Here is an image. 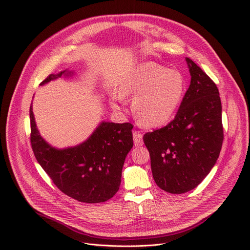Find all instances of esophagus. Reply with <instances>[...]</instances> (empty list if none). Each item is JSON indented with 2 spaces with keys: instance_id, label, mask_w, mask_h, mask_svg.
<instances>
[{
  "instance_id": "34e87169",
  "label": "esophagus",
  "mask_w": 250,
  "mask_h": 250,
  "mask_svg": "<svg viewBox=\"0 0 250 250\" xmlns=\"http://www.w3.org/2000/svg\"><path fill=\"white\" fill-rule=\"evenodd\" d=\"M133 142L134 146H141L144 145V138H142V133L139 131H133Z\"/></svg>"
}]
</instances>
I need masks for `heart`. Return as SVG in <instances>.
Returning a JSON list of instances; mask_svg holds the SVG:
<instances>
[{
	"mask_svg": "<svg viewBox=\"0 0 250 250\" xmlns=\"http://www.w3.org/2000/svg\"><path fill=\"white\" fill-rule=\"evenodd\" d=\"M185 93V79L179 71L147 62L134 66L123 76L118 87L120 99H132L131 110L137 123L146 127L162 126L175 116ZM112 108L121 111L117 97Z\"/></svg>",
	"mask_w": 250,
	"mask_h": 250,
	"instance_id": "1",
	"label": "heart"
}]
</instances>
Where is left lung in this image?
Returning a JSON list of instances; mask_svg holds the SVG:
<instances>
[{"label":"left lung","mask_w":250,"mask_h":250,"mask_svg":"<svg viewBox=\"0 0 250 250\" xmlns=\"http://www.w3.org/2000/svg\"><path fill=\"white\" fill-rule=\"evenodd\" d=\"M186 62L191 82L174 120L144 136L153 179L171 194L189 192L205 179L224 140L218 87L194 61Z\"/></svg>","instance_id":"8db88e82"}]
</instances>
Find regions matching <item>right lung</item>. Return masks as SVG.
Returning <instances> with one entry per match:
<instances>
[{"instance_id":"1","label":"right lung","mask_w":250,"mask_h":250,"mask_svg":"<svg viewBox=\"0 0 250 250\" xmlns=\"http://www.w3.org/2000/svg\"><path fill=\"white\" fill-rule=\"evenodd\" d=\"M73 75L74 71L66 69L50 74L41 85ZM29 118L34 156L61 192L89 204L105 202L114 197L121 185L125 157L133 146L131 124L102 122L82 144L60 149L50 146L41 135L32 104Z\"/></svg>"}]
</instances>
